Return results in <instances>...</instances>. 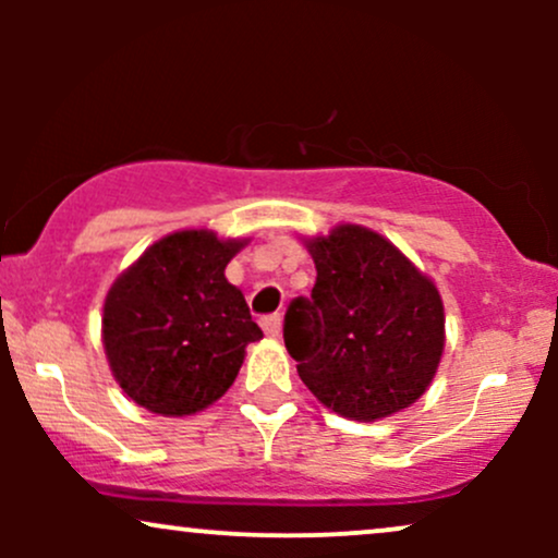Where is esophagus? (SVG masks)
Here are the masks:
<instances>
[{
    "label": "esophagus",
    "mask_w": 558,
    "mask_h": 558,
    "mask_svg": "<svg viewBox=\"0 0 558 558\" xmlns=\"http://www.w3.org/2000/svg\"><path fill=\"white\" fill-rule=\"evenodd\" d=\"M262 330H265L267 338H278L280 330H283V319H280V315H270L262 319Z\"/></svg>",
    "instance_id": "obj_1"
}]
</instances>
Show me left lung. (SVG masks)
I'll return each instance as SVG.
<instances>
[{"label":"left lung","mask_w":558,"mask_h":558,"mask_svg":"<svg viewBox=\"0 0 558 558\" xmlns=\"http://www.w3.org/2000/svg\"><path fill=\"white\" fill-rule=\"evenodd\" d=\"M304 241L317 267L312 299L286 315V349L323 407L386 420L430 388L446 345L438 286L375 230L341 222Z\"/></svg>","instance_id":"1"}]
</instances>
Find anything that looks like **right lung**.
<instances>
[{"label": "right lung", "instance_id": "add662e5", "mask_svg": "<svg viewBox=\"0 0 558 558\" xmlns=\"http://www.w3.org/2000/svg\"><path fill=\"white\" fill-rule=\"evenodd\" d=\"M248 239L185 228L151 243L105 296L101 343L107 362L138 407L189 417L220 399L239 375L246 345L262 330L228 262Z\"/></svg>", "mask_w": 558, "mask_h": 558}]
</instances>
